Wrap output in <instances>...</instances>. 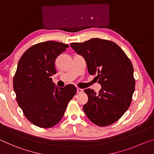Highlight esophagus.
<instances>
[{
	"instance_id": "1",
	"label": "esophagus",
	"mask_w": 154,
	"mask_h": 154,
	"mask_svg": "<svg viewBox=\"0 0 154 154\" xmlns=\"http://www.w3.org/2000/svg\"><path fill=\"white\" fill-rule=\"evenodd\" d=\"M83 92V89H81V88H77V93H82Z\"/></svg>"
}]
</instances>
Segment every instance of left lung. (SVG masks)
<instances>
[{
	"label": "left lung",
	"mask_w": 154,
	"mask_h": 154,
	"mask_svg": "<svg viewBox=\"0 0 154 154\" xmlns=\"http://www.w3.org/2000/svg\"><path fill=\"white\" fill-rule=\"evenodd\" d=\"M71 47L86 62L90 75H96L101 89L98 94L84 90L88 101L83 111L98 126L115 123L130 105L135 88L134 69L124 51L113 41L94 38Z\"/></svg>",
	"instance_id": "8db88e82"
}]
</instances>
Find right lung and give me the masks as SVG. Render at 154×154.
<instances>
[{
  "instance_id": "1",
  "label": "right lung",
  "mask_w": 154,
  "mask_h": 154,
  "mask_svg": "<svg viewBox=\"0 0 154 154\" xmlns=\"http://www.w3.org/2000/svg\"><path fill=\"white\" fill-rule=\"evenodd\" d=\"M68 48L53 41L39 43L28 48L18 62L13 82L16 100L26 118L36 126L48 128L58 124L77 92L72 84L56 87L51 78L56 73V59Z\"/></svg>"
}]
</instances>
